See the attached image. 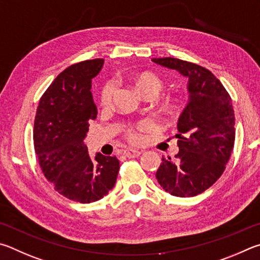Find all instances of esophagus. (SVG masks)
Segmentation results:
<instances>
[{"label":"esophagus","instance_id":"esophagus-1","mask_svg":"<svg viewBox=\"0 0 260 260\" xmlns=\"http://www.w3.org/2000/svg\"><path fill=\"white\" fill-rule=\"evenodd\" d=\"M142 152L139 151H135V149H125L124 152H123V155L129 157V158H135V157H138Z\"/></svg>","mask_w":260,"mask_h":260}]
</instances>
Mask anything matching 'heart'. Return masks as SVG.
<instances>
[{
    "instance_id": "1",
    "label": "heart",
    "mask_w": 260,
    "mask_h": 260,
    "mask_svg": "<svg viewBox=\"0 0 260 260\" xmlns=\"http://www.w3.org/2000/svg\"><path fill=\"white\" fill-rule=\"evenodd\" d=\"M125 79L133 83L140 94L144 97L146 95H157L165 88V81L155 73L152 72H131L125 76ZM115 93V84L113 81H106L103 84L99 93V103L102 107H108L112 104L113 95ZM180 108V102L178 98H168L162 104V111L167 115L172 116L178 113ZM154 124L151 121H140L135 125H131L125 129L126 138L134 144H140L144 142V134L152 130Z\"/></svg>"
}]
</instances>
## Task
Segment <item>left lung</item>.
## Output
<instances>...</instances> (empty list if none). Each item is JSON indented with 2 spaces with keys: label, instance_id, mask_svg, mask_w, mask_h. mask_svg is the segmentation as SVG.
Listing matches in <instances>:
<instances>
[{
  "label": "left lung",
  "instance_id": "obj_1",
  "mask_svg": "<svg viewBox=\"0 0 260 260\" xmlns=\"http://www.w3.org/2000/svg\"><path fill=\"white\" fill-rule=\"evenodd\" d=\"M154 62L188 77L189 103L178 121L179 153L162 158L156 179L174 197L203 193L225 171L235 140V116L230 93L212 73L181 59L154 58Z\"/></svg>",
  "mask_w": 260,
  "mask_h": 260
}]
</instances>
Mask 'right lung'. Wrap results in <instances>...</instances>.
<instances>
[{"mask_svg": "<svg viewBox=\"0 0 260 260\" xmlns=\"http://www.w3.org/2000/svg\"><path fill=\"white\" fill-rule=\"evenodd\" d=\"M103 63L97 58L62 71L41 97L34 121V148L44 177L56 192L80 203L106 197L120 169L116 156L97 153L90 158L83 142L89 121L97 116L91 79Z\"/></svg>", "mask_w": 260, "mask_h": 260, "instance_id": "obj_1", "label": "right lung"}]
</instances>
